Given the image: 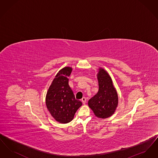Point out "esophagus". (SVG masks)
<instances>
[{"label": "esophagus", "mask_w": 158, "mask_h": 158, "mask_svg": "<svg viewBox=\"0 0 158 158\" xmlns=\"http://www.w3.org/2000/svg\"><path fill=\"white\" fill-rule=\"evenodd\" d=\"M82 101L83 104H85L86 103V98L85 97H83L82 99Z\"/></svg>", "instance_id": "1"}]
</instances>
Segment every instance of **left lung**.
Here are the masks:
<instances>
[{
  "label": "left lung",
  "mask_w": 158,
  "mask_h": 158,
  "mask_svg": "<svg viewBox=\"0 0 158 158\" xmlns=\"http://www.w3.org/2000/svg\"><path fill=\"white\" fill-rule=\"evenodd\" d=\"M99 90L90 98L88 105L94 114L100 118H106L113 115L118 105V95L111 77L103 69L98 74Z\"/></svg>",
  "instance_id": "left-lung-1"
}]
</instances>
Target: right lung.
<instances>
[{"instance_id": "1", "label": "right lung", "mask_w": 158, "mask_h": 158, "mask_svg": "<svg viewBox=\"0 0 158 158\" xmlns=\"http://www.w3.org/2000/svg\"><path fill=\"white\" fill-rule=\"evenodd\" d=\"M72 69L66 67L56 76L46 95V105L54 118L60 123H68L73 120L81 101L76 99L69 85L68 77Z\"/></svg>"}]
</instances>
